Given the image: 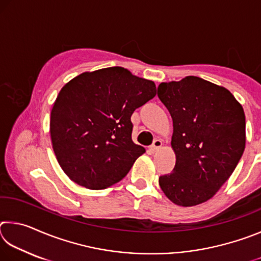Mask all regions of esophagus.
Segmentation results:
<instances>
[{
	"mask_svg": "<svg viewBox=\"0 0 261 261\" xmlns=\"http://www.w3.org/2000/svg\"><path fill=\"white\" fill-rule=\"evenodd\" d=\"M161 146H162V141L160 139H155L153 141V144L151 145V146H149V151L154 153V152L159 151V149L161 148Z\"/></svg>",
	"mask_w": 261,
	"mask_h": 261,
	"instance_id": "esophagus-1",
	"label": "esophagus"
}]
</instances>
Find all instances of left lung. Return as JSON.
<instances>
[{"label":"left lung","mask_w":261,"mask_h":261,"mask_svg":"<svg viewBox=\"0 0 261 261\" xmlns=\"http://www.w3.org/2000/svg\"><path fill=\"white\" fill-rule=\"evenodd\" d=\"M158 96L173 118L176 165L159 177L167 198L183 207L211 199L235 170L245 148V114L230 92L188 76L161 83Z\"/></svg>","instance_id":"left-lung-1"}]
</instances>
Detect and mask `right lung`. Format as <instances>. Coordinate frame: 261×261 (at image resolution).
Wrapping results in <instances>:
<instances>
[{"label":"right lung","mask_w":261,"mask_h":261,"mask_svg":"<svg viewBox=\"0 0 261 261\" xmlns=\"http://www.w3.org/2000/svg\"><path fill=\"white\" fill-rule=\"evenodd\" d=\"M156 94L152 81L112 67L84 72L62 87L50 113V138L68 177L102 190L125 177L145 148L131 138V115Z\"/></svg>","instance_id":"obj_1"}]
</instances>
